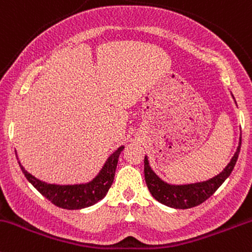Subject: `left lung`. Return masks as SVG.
<instances>
[{
    "label": "left lung",
    "mask_w": 252,
    "mask_h": 252,
    "mask_svg": "<svg viewBox=\"0 0 252 252\" xmlns=\"http://www.w3.org/2000/svg\"><path fill=\"white\" fill-rule=\"evenodd\" d=\"M240 147H242V139H240L239 147H238L233 159L219 176L206 181V182L188 184V186H171V184L162 182L153 172L148 164V159L144 158V177L148 189L159 203L164 204L166 206L175 207V209H190V207L198 206V205L203 204L205 200H207L224 182L225 178L232 173L233 168L237 164L238 157H239Z\"/></svg>",
    "instance_id": "obj_1"
}]
</instances>
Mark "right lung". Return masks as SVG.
<instances>
[{
    "label": "right lung",
    "mask_w": 252,
    "mask_h": 252,
    "mask_svg": "<svg viewBox=\"0 0 252 252\" xmlns=\"http://www.w3.org/2000/svg\"><path fill=\"white\" fill-rule=\"evenodd\" d=\"M124 147H120L105 162L104 167L100 171L99 175L87 184H77V186H57V184H48L41 182L40 180L31 176L28 171L24 170L22 165L23 173L27 180L47 198L52 204L56 206L66 210H79L88 207L91 205L102 200L108 193L109 188L111 187L115 176L116 165H118L119 155L123 152Z\"/></svg>",
    "instance_id": "add662e5"
}]
</instances>
